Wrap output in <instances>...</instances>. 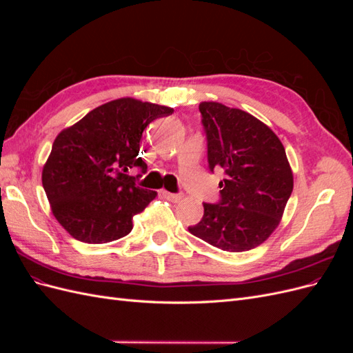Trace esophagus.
Masks as SVG:
<instances>
[{
  "label": "esophagus",
  "instance_id": "obj_1",
  "mask_svg": "<svg viewBox=\"0 0 353 353\" xmlns=\"http://www.w3.org/2000/svg\"><path fill=\"white\" fill-rule=\"evenodd\" d=\"M162 194L169 201H174V203H178L179 200H183V194H174V193H169V191H162Z\"/></svg>",
  "mask_w": 353,
  "mask_h": 353
}]
</instances>
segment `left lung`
<instances>
[{"label":"left lung","mask_w":353,"mask_h":353,"mask_svg":"<svg viewBox=\"0 0 353 353\" xmlns=\"http://www.w3.org/2000/svg\"><path fill=\"white\" fill-rule=\"evenodd\" d=\"M208 137L209 168L222 170L218 205L188 231L225 252L258 248L280 225L293 191L284 145L253 114L216 101L199 104Z\"/></svg>","instance_id":"left-lung-1"}]
</instances>
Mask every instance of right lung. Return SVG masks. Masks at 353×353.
Here are the masks:
<instances>
[{"instance_id":"1","label":"right lung","mask_w":353,"mask_h":353,"mask_svg":"<svg viewBox=\"0 0 353 353\" xmlns=\"http://www.w3.org/2000/svg\"><path fill=\"white\" fill-rule=\"evenodd\" d=\"M172 108L132 97L99 105L63 130L42 168L52 215L73 239L101 244L132 230V216L157 193L138 187L130 169L147 165L140 153L145 126Z\"/></svg>"}]
</instances>
